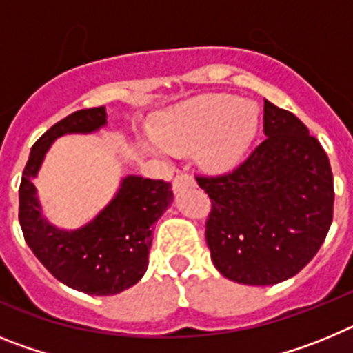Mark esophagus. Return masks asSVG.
<instances>
[{
  "label": "esophagus",
  "mask_w": 353,
  "mask_h": 353,
  "mask_svg": "<svg viewBox=\"0 0 353 353\" xmlns=\"http://www.w3.org/2000/svg\"><path fill=\"white\" fill-rule=\"evenodd\" d=\"M185 185H194V179H192L189 173H179V174H176V176H174V180H173L174 191H179V189H182V187H185Z\"/></svg>",
  "instance_id": "obj_1"
}]
</instances>
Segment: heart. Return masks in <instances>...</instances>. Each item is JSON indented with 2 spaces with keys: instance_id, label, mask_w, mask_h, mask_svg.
Instances as JSON below:
<instances>
[{
  "instance_id": "heart-1",
  "label": "heart",
  "mask_w": 353,
  "mask_h": 353,
  "mask_svg": "<svg viewBox=\"0 0 353 353\" xmlns=\"http://www.w3.org/2000/svg\"><path fill=\"white\" fill-rule=\"evenodd\" d=\"M258 123L254 104L230 95H212L164 118L157 136L171 152L199 148V162L207 170L226 171L244 159Z\"/></svg>"
}]
</instances>
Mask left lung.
I'll use <instances>...</instances> for the list:
<instances>
[{
	"label": "left lung",
	"mask_w": 353,
	"mask_h": 353,
	"mask_svg": "<svg viewBox=\"0 0 353 353\" xmlns=\"http://www.w3.org/2000/svg\"><path fill=\"white\" fill-rule=\"evenodd\" d=\"M267 138L223 174H196L210 198L205 224L210 256L224 277L267 286L313 260L334 210L325 150L286 109L265 101Z\"/></svg>",
	"instance_id": "8db88e82"
}]
</instances>
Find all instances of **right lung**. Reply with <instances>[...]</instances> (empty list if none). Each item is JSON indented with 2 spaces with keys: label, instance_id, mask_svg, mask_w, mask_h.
<instances>
[{
  "label": "right lung",
  "instance_id": "obj_1",
  "mask_svg": "<svg viewBox=\"0 0 353 353\" xmlns=\"http://www.w3.org/2000/svg\"><path fill=\"white\" fill-rule=\"evenodd\" d=\"M104 123V108L81 109L54 123L31 148L19 187V223L26 244L58 281L90 295H114L141 279L154 224L173 201L171 182L127 176L113 201L76 232L56 230L43 219L31 180L51 143Z\"/></svg>",
  "mask_w": 353,
  "mask_h": 353
}]
</instances>
